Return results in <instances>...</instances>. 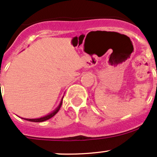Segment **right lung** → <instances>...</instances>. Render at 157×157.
<instances>
[{"mask_svg": "<svg viewBox=\"0 0 157 157\" xmlns=\"http://www.w3.org/2000/svg\"><path fill=\"white\" fill-rule=\"evenodd\" d=\"M63 97L62 99H61L59 106H58L57 107H56V109L53 111V112H51V113L46 115V116H43V117L38 118V119H25V118H22V119H25V120H27V121H30V122H44V121H46V120H48V119H51V118H52L54 115H56V113H57V112L59 110V109H60L61 105H62V103H63Z\"/></svg>", "mask_w": 157, "mask_h": 157, "instance_id": "right-lung-1", "label": "right lung"}]
</instances>
